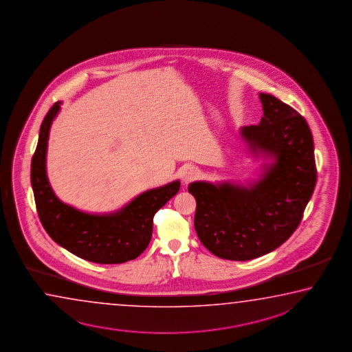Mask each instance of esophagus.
I'll return each instance as SVG.
<instances>
[{
    "instance_id": "esophagus-1",
    "label": "esophagus",
    "mask_w": 352,
    "mask_h": 352,
    "mask_svg": "<svg viewBox=\"0 0 352 352\" xmlns=\"http://www.w3.org/2000/svg\"><path fill=\"white\" fill-rule=\"evenodd\" d=\"M197 175H198V170H197V167L187 166L182 170V173H181V179H182V182H184V184H188V182H191V181L196 179Z\"/></svg>"
}]
</instances>
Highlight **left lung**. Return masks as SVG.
<instances>
[{
	"label": "left lung",
	"instance_id": "8db88e82",
	"mask_svg": "<svg viewBox=\"0 0 352 352\" xmlns=\"http://www.w3.org/2000/svg\"><path fill=\"white\" fill-rule=\"evenodd\" d=\"M263 117L240 129L251 154L271 159L248 186L229 181H196L195 229L215 256L248 261L283 244L298 228L316 182L314 143L309 125L291 106L258 95Z\"/></svg>",
	"mask_w": 352,
	"mask_h": 352
}]
</instances>
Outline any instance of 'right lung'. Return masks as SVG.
Listing matches in <instances>:
<instances>
[{
    "mask_svg": "<svg viewBox=\"0 0 352 352\" xmlns=\"http://www.w3.org/2000/svg\"><path fill=\"white\" fill-rule=\"evenodd\" d=\"M61 102H55L43 120L30 165V182L43 227L56 244L74 255L96 263H123L134 260L151 240L153 218L179 190L173 181L135 197L107 214H89L61 202L47 176L49 131Z\"/></svg>",
    "mask_w": 352,
    "mask_h": 352,
    "instance_id": "add662e5",
    "label": "right lung"
}]
</instances>
